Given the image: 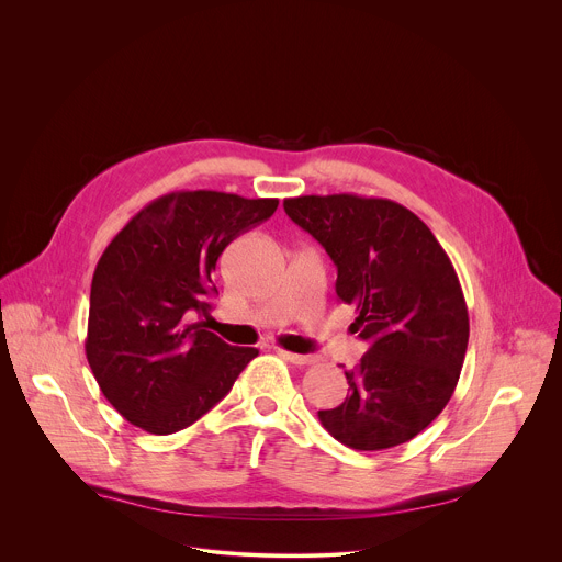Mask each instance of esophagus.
Returning a JSON list of instances; mask_svg holds the SVG:
<instances>
[{
	"mask_svg": "<svg viewBox=\"0 0 562 562\" xmlns=\"http://www.w3.org/2000/svg\"><path fill=\"white\" fill-rule=\"evenodd\" d=\"M278 353L284 358V360H289V362H293V364H315L317 362V358L315 356H302V353H291V351H284V349H278Z\"/></svg>",
	"mask_w": 562,
	"mask_h": 562,
	"instance_id": "1",
	"label": "esophagus"
}]
</instances>
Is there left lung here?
Returning <instances> with one entry per match:
<instances>
[{"label":"left lung","mask_w":562,"mask_h":562,"mask_svg":"<svg viewBox=\"0 0 562 562\" xmlns=\"http://www.w3.org/2000/svg\"><path fill=\"white\" fill-rule=\"evenodd\" d=\"M284 211L334 260L338 300L356 308L369 342L345 371V403L317 412L319 423L358 451L412 440L449 403L467 353L469 315L451 260L429 226L391 200L302 195Z\"/></svg>","instance_id":"8db88e82"}]
</instances>
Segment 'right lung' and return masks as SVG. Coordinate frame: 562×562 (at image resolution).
<instances>
[{
    "label": "right lung",
    "mask_w": 562,
    "mask_h": 562,
    "mask_svg": "<svg viewBox=\"0 0 562 562\" xmlns=\"http://www.w3.org/2000/svg\"><path fill=\"white\" fill-rule=\"evenodd\" d=\"M278 200L178 191L144 206L102 254L91 284L87 358L109 403L135 427L187 429L258 356L204 329L213 271L237 235Z\"/></svg>",
    "instance_id": "1"
}]
</instances>
